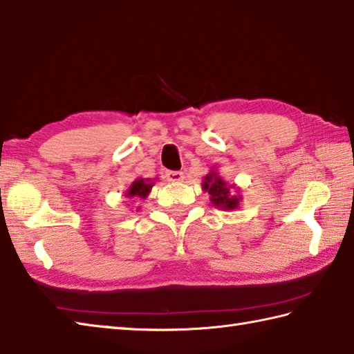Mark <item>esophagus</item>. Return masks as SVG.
Wrapping results in <instances>:
<instances>
[{
  "mask_svg": "<svg viewBox=\"0 0 354 354\" xmlns=\"http://www.w3.org/2000/svg\"><path fill=\"white\" fill-rule=\"evenodd\" d=\"M183 172L182 171H168L167 172V180L168 182H174V183H178V182H183Z\"/></svg>",
  "mask_w": 354,
  "mask_h": 354,
  "instance_id": "34e87169",
  "label": "esophagus"
}]
</instances>
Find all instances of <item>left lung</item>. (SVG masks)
Masks as SVG:
<instances>
[{"label":"left lung","instance_id":"8db88e82","mask_svg":"<svg viewBox=\"0 0 354 354\" xmlns=\"http://www.w3.org/2000/svg\"><path fill=\"white\" fill-rule=\"evenodd\" d=\"M201 186L211 196V203L214 206L230 211V209H236L240 205L241 197L235 196V192H238L235 191V186L227 185L215 171L209 172Z\"/></svg>","mask_w":354,"mask_h":354}]
</instances>
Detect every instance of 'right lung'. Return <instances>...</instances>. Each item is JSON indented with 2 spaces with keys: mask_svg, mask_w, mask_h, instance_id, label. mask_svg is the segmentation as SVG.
Wrapping results in <instances>:
<instances>
[{
  "mask_svg": "<svg viewBox=\"0 0 354 354\" xmlns=\"http://www.w3.org/2000/svg\"><path fill=\"white\" fill-rule=\"evenodd\" d=\"M154 186V182H151L149 178H137L129 186L127 191V197H139V198H147L148 194L151 192V187Z\"/></svg>",
  "mask_w": 354,
  "mask_h": 354,
  "instance_id": "add662e5",
  "label": "right lung"
}]
</instances>
